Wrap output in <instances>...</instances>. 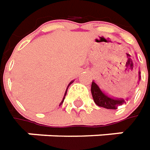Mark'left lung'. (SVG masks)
I'll use <instances>...</instances> for the list:
<instances>
[{
    "instance_id": "8db88e82",
    "label": "left lung",
    "mask_w": 150,
    "mask_h": 150,
    "mask_svg": "<svg viewBox=\"0 0 150 150\" xmlns=\"http://www.w3.org/2000/svg\"><path fill=\"white\" fill-rule=\"evenodd\" d=\"M139 80H140V72H139ZM91 94L97 105L110 110H116L119 106L126 103V100H128L126 99V100H125L121 98H111L108 96L101 91L100 88L95 81H92L91 84Z\"/></svg>"
}]
</instances>
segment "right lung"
I'll return each instance as SVG.
<instances>
[{
	"instance_id": "obj_1",
	"label": "right lung",
	"mask_w": 150,
	"mask_h": 150,
	"mask_svg": "<svg viewBox=\"0 0 150 150\" xmlns=\"http://www.w3.org/2000/svg\"><path fill=\"white\" fill-rule=\"evenodd\" d=\"M72 82H73V81H71V82H70V84H69V85H68V87H69V86H70V84H71V83H72ZM68 87H67V89H66V91H65V96H64V98H63V100H62V101H61V102H60V104H59V105H62V104H63V102H64V100H65V96H66V93H67V90H68Z\"/></svg>"
}]
</instances>
